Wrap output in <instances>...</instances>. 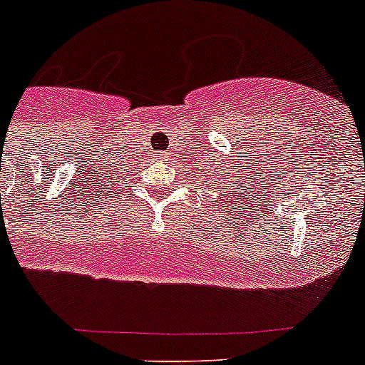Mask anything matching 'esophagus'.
<instances>
[{
	"label": "esophagus",
	"mask_w": 365,
	"mask_h": 365,
	"mask_svg": "<svg viewBox=\"0 0 365 365\" xmlns=\"http://www.w3.org/2000/svg\"><path fill=\"white\" fill-rule=\"evenodd\" d=\"M159 155H160V157H165V153H159Z\"/></svg>",
	"instance_id": "34e87169"
}]
</instances>
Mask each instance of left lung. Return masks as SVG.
Segmentation results:
<instances>
[{
    "label": "left lung",
    "instance_id": "8db88e82",
    "mask_svg": "<svg viewBox=\"0 0 365 365\" xmlns=\"http://www.w3.org/2000/svg\"><path fill=\"white\" fill-rule=\"evenodd\" d=\"M235 171H237V169H235ZM231 194H237V190H231ZM238 200H240V196H238ZM242 201V200H240Z\"/></svg>",
    "mask_w": 365,
    "mask_h": 365
}]
</instances>
